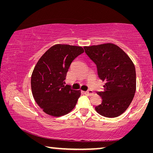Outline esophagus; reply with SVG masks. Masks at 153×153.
<instances>
[{
    "label": "esophagus",
    "mask_w": 153,
    "mask_h": 153,
    "mask_svg": "<svg viewBox=\"0 0 153 153\" xmlns=\"http://www.w3.org/2000/svg\"><path fill=\"white\" fill-rule=\"evenodd\" d=\"M84 93H85V94L89 96V95H92L93 94V91H92V90H88V91L85 92Z\"/></svg>",
    "instance_id": "obj_1"
}]
</instances>
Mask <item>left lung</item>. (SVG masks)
I'll return each mask as SVG.
<instances>
[{"label":"left lung","mask_w":153,"mask_h":153,"mask_svg":"<svg viewBox=\"0 0 153 153\" xmlns=\"http://www.w3.org/2000/svg\"><path fill=\"white\" fill-rule=\"evenodd\" d=\"M84 48L97 65L98 77L105 82L103 91L97 92L102 102L95 107V110L106 117H118L128 108L136 92V76L133 62L114 44Z\"/></svg>","instance_id":"1"}]
</instances>
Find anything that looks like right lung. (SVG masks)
<instances>
[{
    "instance_id": "right-lung-1",
    "label": "right lung",
    "mask_w": 153,
    "mask_h": 153,
    "mask_svg": "<svg viewBox=\"0 0 153 153\" xmlns=\"http://www.w3.org/2000/svg\"><path fill=\"white\" fill-rule=\"evenodd\" d=\"M84 52L81 46L55 45L36 63L31 77L32 94L48 115L60 117L76 106L81 92L65 85L64 81L72 61Z\"/></svg>"
}]
</instances>
